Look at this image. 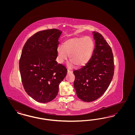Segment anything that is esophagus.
<instances>
[{"label":"esophagus","instance_id":"esophagus-1","mask_svg":"<svg viewBox=\"0 0 135 135\" xmlns=\"http://www.w3.org/2000/svg\"><path fill=\"white\" fill-rule=\"evenodd\" d=\"M68 73H71L73 72V71L72 70H71L70 69H68V71H67Z\"/></svg>","mask_w":135,"mask_h":135}]
</instances>
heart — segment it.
I'll use <instances>...</instances> for the list:
<instances>
[{"mask_svg":"<svg viewBox=\"0 0 135 135\" xmlns=\"http://www.w3.org/2000/svg\"><path fill=\"white\" fill-rule=\"evenodd\" d=\"M94 49V42L90 37H74L67 39L63 46L57 49L58 60L62 63L68 58L78 67L86 64L91 56Z\"/></svg>","mask_w":135,"mask_h":135,"instance_id":"b5f03b06","label":"heart"}]
</instances>
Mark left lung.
I'll return each instance as SVG.
<instances>
[{
    "label": "left lung",
    "instance_id": "left-lung-1",
    "mask_svg": "<svg viewBox=\"0 0 135 135\" xmlns=\"http://www.w3.org/2000/svg\"><path fill=\"white\" fill-rule=\"evenodd\" d=\"M95 47L91 58L83 68L73 71L74 86L78 98L92 102L102 96L111 83L114 72L111 47L99 32H93Z\"/></svg>",
    "mask_w": 135,
    "mask_h": 135
}]
</instances>
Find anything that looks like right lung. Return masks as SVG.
Masks as SVG:
<instances>
[{"label": "right lung", "instance_id": "right-lung-1", "mask_svg": "<svg viewBox=\"0 0 135 135\" xmlns=\"http://www.w3.org/2000/svg\"><path fill=\"white\" fill-rule=\"evenodd\" d=\"M61 33L56 29L38 31L23 48L19 61L22 82L28 95L38 102L54 99L59 84L67 74L66 67L56 61Z\"/></svg>", "mask_w": 135, "mask_h": 135}]
</instances>
